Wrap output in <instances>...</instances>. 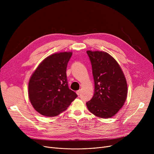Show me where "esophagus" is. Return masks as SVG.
<instances>
[{"instance_id":"1","label":"esophagus","mask_w":154,"mask_h":154,"mask_svg":"<svg viewBox=\"0 0 154 154\" xmlns=\"http://www.w3.org/2000/svg\"><path fill=\"white\" fill-rule=\"evenodd\" d=\"M80 92H81V91L80 90H79V91H77V92H76V93H77V94L78 95H80Z\"/></svg>"}]
</instances>
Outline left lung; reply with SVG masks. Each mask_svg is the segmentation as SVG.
I'll use <instances>...</instances> for the list:
<instances>
[{
  "label": "left lung",
  "mask_w": 154,
  "mask_h": 154,
  "mask_svg": "<svg viewBox=\"0 0 154 154\" xmlns=\"http://www.w3.org/2000/svg\"><path fill=\"white\" fill-rule=\"evenodd\" d=\"M94 80V94L86 103L91 113L100 118L115 116L127 99V84L117 61L108 53L87 51Z\"/></svg>",
  "instance_id": "left-lung-1"
}]
</instances>
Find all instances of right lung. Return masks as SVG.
<instances>
[{"label": "right lung", "mask_w": 154, "mask_h": 154, "mask_svg": "<svg viewBox=\"0 0 154 154\" xmlns=\"http://www.w3.org/2000/svg\"><path fill=\"white\" fill-rule=\"evenodd\" d=\"M72 52H60L47 57L32 75L29 97L35 110L47 117L66 110L77 97L69 88L66 70Z\"/></svg>", "instance_id": "1"}]
</instances>
